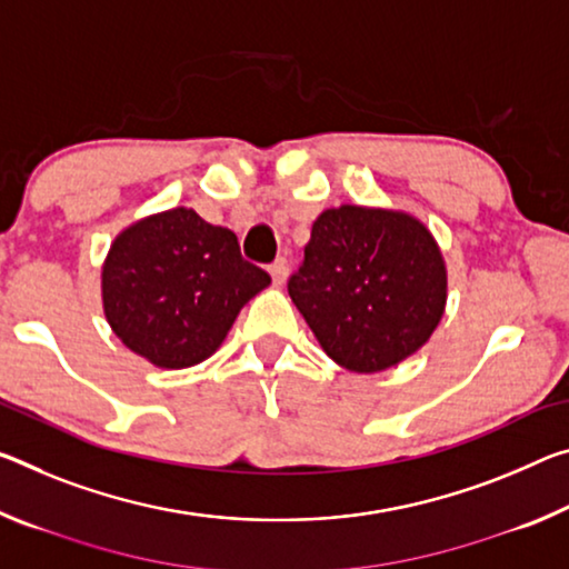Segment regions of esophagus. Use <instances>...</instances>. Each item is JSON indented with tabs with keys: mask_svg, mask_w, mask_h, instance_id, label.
Instances as JSON below:
<instances>
[{
	"mask_svg": "<svg viewBox=\"0 0 569 569\" xmlns=\"http://www.w3.org/2000/svg\"><path fill=\"white\" fill-rule=\"evenodd\" d=\"M270 276H273V283L276 286H283L286 278H288V260L286 258H278L273 266H270Z\"/></svg>",
	"mask_w": 569,
	"mask_h": 569,
	"instance_id": "1",
	"label": "esophagus"
}]
</instances>
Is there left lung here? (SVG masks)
I'll use <instances>...</instances> for the list:
<instances>
[{"instance_id": "8db88e82", "label": "left lung", "mask_w": 569, "mask_h": 569, "mask_svg": "<svg viewBox=\"0 0 569 569\" xmlns=\"http://www.w3.org/2000/svg\"><path fill=\"white\" fill-rule=\"evenodd\" d=\"M288 296L333 362L382 372L436 331L446 266L426 224L410 214L345 204L313 222Z\"/></svg>"}]
</instances>
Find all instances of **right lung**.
I'll use <instances>...</instances> for the list:
<instances>
[{
  "label": "right lung",
  "instance_id": "right-lung-1",
  "mask_svg": "<svg viewBox=\"0 0 569 569\" xmlns=\"http://www.w3.org/2000/svg\"><path fill=\"white\" fill-rule=\"evenodd\" d=\"M268 283L266 270L240 256L236 232L177 207L116 238L103 266V309L131 351L182 369L210 357Z\"/></svg>",
  "mask_w": 569,
  "mask_h": 569
}]
</instances>
